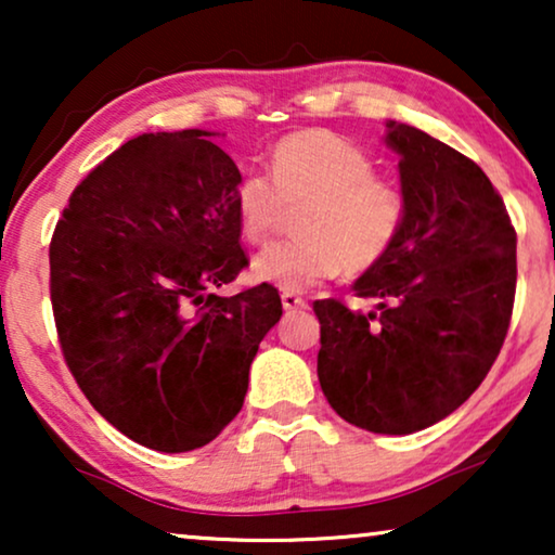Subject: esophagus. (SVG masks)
<instances>
[{
  "label": "esophagus",
  "mask_w": 555,
  "mask_h": 555,
  "mask_svg": "<svg viewBox=\"0 0 555 555\" xmlns=\"http://www.w3.org/2000/svg\"><path fill=\"white\" fill-rule=\"evenodd\" d=\"M280 300H283V308L285 310H302V308H308V300L302 298V295L293 293V291H285L283 295H280Z\"/></svg>",
  "instance_id": "34e87169"
}]
</instances>
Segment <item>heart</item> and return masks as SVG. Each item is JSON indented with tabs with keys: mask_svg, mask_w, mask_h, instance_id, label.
<instances>
[{
	"mask_svg": "<svg viewBox=\"0 0 555 555\" xmlns=\"http://www.w3.org/2000/svg\"><path fill=\"white\" fill-rule=\"evenodd\" d=\"M300 240L280 242L255 255L253 275L285 291L374 270L397 245L406 222V196L376 177L366 151L331 131L308 128L278 141L268 171H247L234 189L240 232L264 242L283 224L287 209Z\"/></svg>",
	"mask_w": 555,
	"mask_h": 555,
	"instance_id": "1",
	"label": "heart"
}]
</instances>
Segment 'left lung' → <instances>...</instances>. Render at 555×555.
<instances>
[{
  "label": "left lung",
  "instance_id": "1",
  "mask_svg": "<svg viewBox=\"0 0 555 555\" xmlns=\"http://www.w3.org/2000/svg\"><path fill=\"white\" fill-rule=\"evenodd\" d=\"M406 222L391 253L353 283L376 310L315 300L318 382L353 427L412 435L465 404L495 363L513 315L515 230L473 158L386 120Z\"/></svg>",
  "mask_w": 555,
  "mask_h": 555
}]
</instances>
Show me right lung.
Here are the masks:
<instances>
[{
    "label": "right lung",
    "mask_w": 555,
    "mask_h": 555,
    "mask_svg": "<svg viewBox=\"0 0 555 555\" xmlns=\"http://www.w3.org/2000/svg\"><path fill=\"white\" fill-rule=\"evenodd\" d=\"M211 135L124 143L75 186L50 242L67 369L105 422L156 452L209 444L240 414L249 363L283 315L268 283L215 293L247 255L240 169Z\"/></svg>",
    "instance_id": "1"
}]
</instances>
